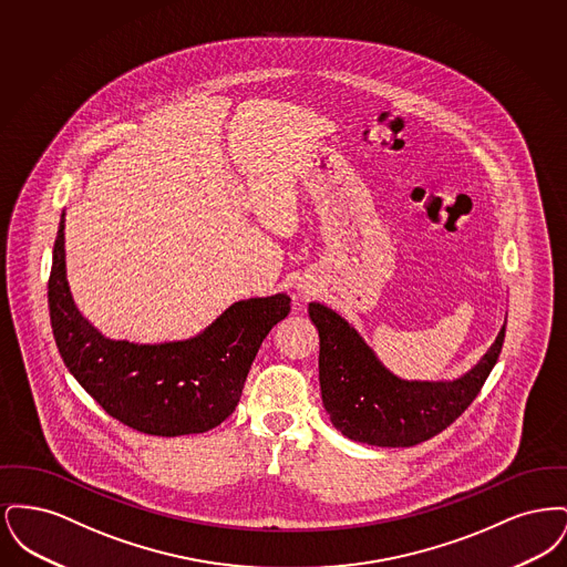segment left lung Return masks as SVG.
<instances>
[{
  "label": "left lung",
  "mask_w": 567,
  "mask_h": 567,
  "mask_svg": "<svg viewBox=\"0 0 567 567\" xmlns=\"http://www.w3.org/2000/svg\"><path fill=\"white\" fill-rule=\"evenodd\" d=\"M308 315L319 329V380L324 410L338 432L374 446H414L444 432L476 400L506 338V323L485 357L453 382L393 377L361 336L323 303Z\"/></svg>",
  "instance_id": "8db88e82"
}]
</instances>
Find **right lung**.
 <instances>
[{
	"mask_svg": "<svg viewBox=\"0 0 567 567\" xmlns=\"http://www.w3.org/2000/svg\"><path fill=\"white\" fill-rule=\"evenodd\" d=\"M53 248L49 308L65 368L112 419L148 435L204 433L240 402L244 380L271 327L291 310L285 293L229 306L204 333L165 344L109 340L89 323L68 287L63 223Z\"/></svg>",
	"mask_w": 567,
	"mask_h": 567,
	"instance_id": "obj_1",
	"label": "right lung"
}]
</instances>
